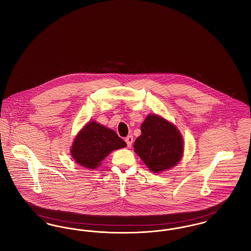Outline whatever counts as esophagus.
Listing matches in <instances>:
<instances>
[{"mask_svg": "<svg viewBox=\"0 0 251 251\" xmlns=\"http://www.w3.org/2000/svg\"><path fill=\"white\" fill-rule=\"evenodd\" d=\"M125 141H126V143H127L128 147H131L133 142V135H128V136L125 138Z\"/></svg>", "mask_w": 251, "mask_h": 251, "instance_id": "34e87169", "label": "esophagus"}]
</instances>
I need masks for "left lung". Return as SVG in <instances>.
<instances>
[{"mask_svg": "<svg viewBox=\"0 0 251 251\" xmlns=\"http://www.w3.org/2000/svg\"><path fill=\"white\" fill-rule=\"evenodd\" d=\"M140 129L141 134L135 139L133 148L151 172L159 174L180 162L184 141L175 124L156 114H151Z\"/></svg>", "mask_w": 251, "mask_h": 251, "instance_id": "obj_1", "label": "left lung"}]
</instances>
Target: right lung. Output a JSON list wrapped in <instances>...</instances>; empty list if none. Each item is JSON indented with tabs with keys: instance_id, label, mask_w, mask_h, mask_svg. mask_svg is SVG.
<instances>
[{
	"instance_id": "add662e5",
	"label": "right lung",
	"mask_w": 251,
	"mask_h": 251,
	"mask_svg": "<svg viewBox=\"0 0 251 251\" xmlns=\"http://www.w3.org/2000/svg\"><path fill=\"white\" fill-rule=\"evenodd\" d=\"M126 146L115 131L91 121L75 135L70 152L78 165L95 170L110 152Z\"/></svg>"
}]
</instances>
